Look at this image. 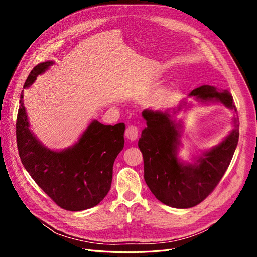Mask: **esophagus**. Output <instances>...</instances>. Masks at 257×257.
Masks as SVG:
<instances>
[{
  "instance_id": "34e87169",
  "label": "esophagus",
  "mask_w": 257,
  "mask_h": 257,
  "mask_svg": "<svg viewBox=\"0 0 257 257\" xmlns=\"http://www.w3.org/2000/svg\"><path fill=\"white\" fill-rule=\"evenodd\" d=\"M139 134V130L136 125H128L125 130V136L130 141H135V139L138 137Z\"/></svg>"
}]
</instances>
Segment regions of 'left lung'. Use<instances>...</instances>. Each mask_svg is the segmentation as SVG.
Returning <instances> with one entry per match:
<instances>
[{"mask_svg": "<svg viewBox=\"0 0 257 257\" xmlns=\"http://www.w3.org/2000/svg\"><path fill=\"white\" fill-rule=\"evenodd\" d=\"M190 95L203 102L217 100L237 111L234 98L226 90L201 85ZM147 127L138 147L144 158V178L153 195L174 208H191L200 204L213 192L230 164L239 139L238 119L225 141L203 154L197 164L183 165L176 157L178 125L168 112L145 110Z\"/></svg>", "mask_w": 257, "mask_h": 257, "instance_id": "8db88e82", "label": "left lung"}]
</instances>
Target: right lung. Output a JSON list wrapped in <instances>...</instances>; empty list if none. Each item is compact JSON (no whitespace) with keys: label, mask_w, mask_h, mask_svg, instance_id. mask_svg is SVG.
Segmentation results:
<instances>
[{"label":"right lung","mask_w":257,"mask_h":257,"mask_svg":"<svg viewBox=\"0 0 257 257\" xmlns=\"http://www.w3.org/2000/svg\"><path fill=\"white\" fill-rule=\"evenodd\" d=\"M51 64L50 61L37 64L23 89ZM22 97L21 94L16 139L27 172L62 209L81 211L98 205L110 190L113 163L124 147V123L112 126L93 121L74 147L61 152L50 151L29 130Z\"/></svg>","instance_id":"right-lung-1"}]
</instances>
